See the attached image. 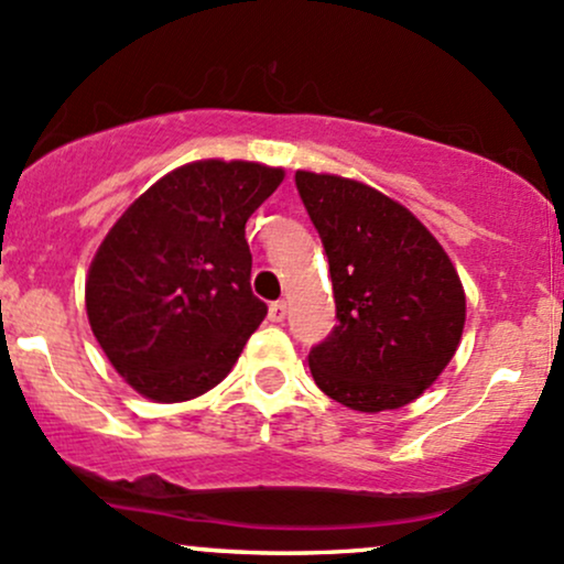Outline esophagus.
<instances>
[{
	"instance_id": "34e87169",
	"label": "esophagus",
	"mask_w": 564,
	"mask_h": 564,
	"mask_svg": "<svg viewBox=\"0 0 564 564\" xmlns=\"http://www.w3.org/2000/svg\"><path fill=\"white\" fill-rule=\"evenodd\" d=\"M284 316H288V303H284V301L271 303V306H269V322H276V325H280V322H284Z\"/></svg>"
}]
</instances>
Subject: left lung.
I'll use <instances>...</instances> for the list:
<instances>
[{"label": "left lung", "mask_w": 564, "mask_h": 564, "mask_svg": "<svg viewBox=\"0 0 564 564\" xmlns=\"http://www.w3.org/2000/svg\"><path fill=\"white\" fill-rule=\"evenodd\" d=\"M295 186L330 263L338 319L308 351L316 386L359 413L419 400L460 344L458 271L426 226L376 188L306 170Z\"/></svg>", "instance_id": "1"}]
</instances>
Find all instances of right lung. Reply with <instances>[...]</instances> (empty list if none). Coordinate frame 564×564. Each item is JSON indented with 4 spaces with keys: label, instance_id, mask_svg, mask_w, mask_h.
<instances>
[{
    "label": "right lung",
    "instance_id": "obj_1",
    "mask_svg": "<svg viewBox=\"0 0 564 564\" xmlns=\"http://www.w3.org/2000/svg\"><path fill=\"white\" fill-rule=\"evenodd\" d=\"M284 173L256 162L183 164L106 234L85 284L113 370L154 402H186L229 376L269 308L250 290L245 224Z\"/></svg>",
    "mask_w": 564,
    "mask_h": 564
}]
</instances>
